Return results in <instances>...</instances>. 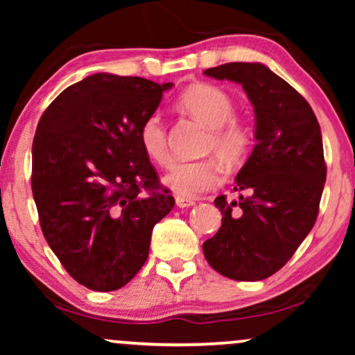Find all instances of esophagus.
I'll list each match as a JSON object with an SVG mask.
<instances>
[{"instance_id": "obj_1", "label": "esophagus", "mask_w": 355, "mask_h": 355, "mask_svg": "<svg viewBox=\"0 0 355 355\" xmlns=\"http://www.w3.org/2000/svg\"><path fill=\"white\" fill-rule=\"evenodd\" d=\"M176 205H178L179 208H187V207L196 205V200H193V198H187V197L178 196V197H176Z\"/></svg>"}]
</instances>
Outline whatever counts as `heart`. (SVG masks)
<instances>
[{
	"mask_svg": "<svg viewBox=\"0 0 355 355\" xmlns=\"http://www.w3.org/2000/svg\"><path fill=\"white\" fill-rule=\"evenodd\" d=\"M178 106L210 129L207 147L226 166H237L244 162L252 145V132L245 124L232 119L234 103L225 90L211 84L192 85L179 96ZM139 142L153 163L168 166L171 162L162 114L153 113L145 118L139 130ZM163 182L176 196L191 198L215 189L221 182V173L211 159L178 162Z\"/></svg>",
	"mask_w": 355,
	"mask_h": 355,
	"instance_id": "b5f03b06",
	"label": "heart"
}]
</instances>
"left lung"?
<instances>
[{
    "mask_svg": "<svg viewBox=\"0 0 355 355\" xmlns=\"http://www.w3.org/2000/svg\"><path fill=\"white\" fill-rule=\"evenodd\" d=\"M241 84L255 113V147L236 176L239 200L215 198L221 227L203 242L213 270L260 281L283 268L315 225L327 181L322 130L307 100L260 62L203 71Z\"/></svg>",
    "mask_w": 355,
    "mask_h": 355,
    "instance_id": "obj_1",
    "label": "left lung"
}]
</instances>
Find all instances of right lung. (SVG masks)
Returning a JSON list of instances; mask_svg holds the SVG:
<instances>
[{
  "label": "right lung",
  "instance_id": "obj_1",
  "mask_svg": "<svg viewBox=\"0 0 355 355\" xmlns=\"http://www.w3.org/2000/svg\"><path fill=\"white\" fill-rule=\"evenodd\" d=\"M171 87L98 72L61 92L37 125L32 193L42 232L92 291H116L137 275L153 226L174 207L139 142Z\"/></svg>",
  "mask_w": 355,
  "mask_h": 355
}]
</instances>
